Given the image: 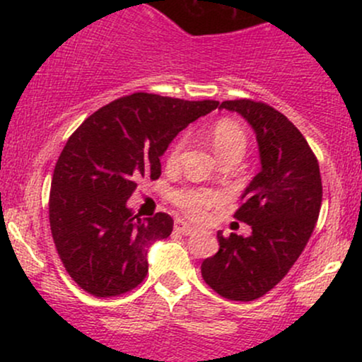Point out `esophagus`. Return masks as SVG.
Wrapping results in <instances>:
<instances>
[{
  "instance_id": "obj_1",
  "label": "esophagus",
  "mask_w": 362,
  "mask_h": 362,
  "mask_svg": "<svg viewBox=\"0 0 362 362\" xmlns=\"http://www.w3.org/2000/svg\"><path fill=\"white\" fill-rule=\"evenodd\" d=\"M175 231L182 235H192L194 233V226L192 224H189L184 219H177L175 221Z\"/></svg>"
}]
</instances>
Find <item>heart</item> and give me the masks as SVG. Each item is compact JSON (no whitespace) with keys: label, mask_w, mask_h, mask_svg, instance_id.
Instances as JSON below:
<instances>
[{"label":"heart","mask_w":362,"mask_h":362,"mask_svg":"<svg viewBox=\"0 0 362 362\" xmlns=\"http://www.w3.org/2000/svg\"><path fill=\"white\" fill-rule=\"evenodd\" d=\"M211 144H213L216 155L221 160L224 158H242L247 149V132L233 119H219L211 126L209 132ZM184 141L178 139L170 148L167 161L168 165H175L180 156ZM173 204L180 207L184 213L189 216H201L207 207L214 206L219 201V194L211 189H195V187H185V189H178L172 194Z\"/></svg>","instance_id":"1"}]
</instances>
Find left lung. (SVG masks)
Listing matches in <instances>:
<instances>
[{
	"label": "left lung",
	"instance_id": "left-lung-1",
	"mask_svg": "<svg viewBox=\"0 0 362 362\" xmlns=\"http://www.w3.org/2000/svg\"><path fill=\"white\" fill-rule=\"evenodd\" d=\"M219 109L250 124L262 168L235 213L250 224L252 235L218 231L219 250L202 262L201 272L223 298L252 301L281 282L305 250L322 206V177L305 136L281 112L247 98L226 100Z\"/></svg>",
	"mask_w": 362,
	"mask_h": 362
}]
</instances>
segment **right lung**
<instances>
[{
  "label": "right lung",
  "mask_w": 362,
  "mask_h": 362,
  "mask_svg": "<svg viewBox=\"0 0 362 362\" xmlns=\"http://www.w3.org/2000/svg\"><path fill=\"white\" fill-rule=\"evenodd\" d=\"M219 105L132 93L91 114L68 139L54 168L49 221L73 281L98 298L134 289L148 274V250L170 236L173 219H141L127 207L139 178L161 175L173 138Z\"/></svg>",
  "instance_id": "add662e5"
}]
</instances>
